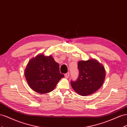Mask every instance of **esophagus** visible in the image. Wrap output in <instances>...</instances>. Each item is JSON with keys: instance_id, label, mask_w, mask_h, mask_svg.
I'll list each match as a JSON object with an SVG mask.
<instances>
[{"instance_id": "obj_1", "label": "esophagus", "mask_w": 127, "mask_h": 127, "mask_svg": "<svg viewBox=\"0 0 127 127\" xmlns=\"http://www.w3.org/2000/svg\"><path fill=\"white\" fill-rule=\"evenodd\" d=\"M69 72H67L66 74H64V77L67 78L69 77Z\"/></svg>"}]
</instances>
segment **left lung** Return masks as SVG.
Wrapping results in <instances>:
<instances>
[{"instance_id": "obj_1", "label": "left lung", "mask_w": 127, "mask_h": 127, "mask_svg": "<svg viewBox=\"0 0 127 127\" xmlns=\"http://www.w3.org/2000/svg\"><path fill=\"white\" fill-rule=\"evenodd\" d=\"M79 76L76 81L71 80V85L76 93L82 96L92 94L101 87L105 78V70L96 60L79 61Z\"/></svg>"}]
</instances>
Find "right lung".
I'll use <instances>...</instances> for the list:
<instances>
[{
  "label": "right lung",
  "mask_w": 127,
  "mask_h": 127,
  "mask_svg": "<svg viewBox=\"0 0 127 127\" xmlns=\"http://www.w3.org/2000/svg\"><path fill=\"white\" fill-rule=\"evenodd\" d=\"M29 86L40 94L52 91L64 75L59 70V64L51 56L40 54L31 59L25 70Z\"/></svg>",
  "instance_id": "right-lung-1"
}]
</instances>
